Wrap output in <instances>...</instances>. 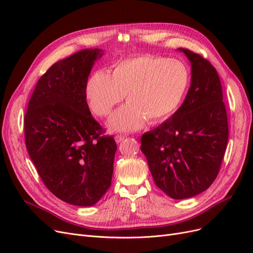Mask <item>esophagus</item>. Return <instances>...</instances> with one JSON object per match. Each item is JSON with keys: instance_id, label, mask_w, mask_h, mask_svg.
Returning a JSON list of instances; mask_svg holds the SVG:
<instances>
[{"instance_id": "esophagus-1", "label": "esophagus", "mask_w": 253, "mask_h": 253, "mask_svg": "<svg viewBox=\"0 0 253 253\" xmlns=\"http://www.w3.org/2000/svg\"><path fill=\"white\" fill-rule=\"evenodd\" d=\"M125 138H126V136H125V135H116V136H115V140H116V142H117V143L121 142V141L124 140Z\"/></svg>"}]
</instances>
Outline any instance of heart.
I'll use <instances>...</instances> for the list:
<instances>
[{
  "label": "heart",
  "instance_id": "heart-1",
  "mask_svg": "<svg viewBox=\"0 0 253 253\" xmlns=\"http://www.w3.org/2000/svg\"><path fill=\"white\" fill-rule=\"evenodd\" d=\"M189 84V72L181 61L138 56L121 61L112 76L97 71L85 87L88 106L100 117L108 116L126 95L128 103L113 113L108 126L114 132H131L169 119L178 110Z\"/></svg>",
  "mask_w": 253,
  "mask_h": 253
}]
</instances>
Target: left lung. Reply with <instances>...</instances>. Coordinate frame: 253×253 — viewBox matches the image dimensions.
<instances>
[{
    "instance_id": "1",
    "label": "left lung",
    "mask_w": 253,
    "mask_h": 253,
    "mask_svg": "<svg viewBox=\"0 0 253 253\" xmlns=\"http://www.w3.org/2000/svg\"><path fill=\"white\" fill-rule=\"evenodd\" d=\"M191 64L185 101L164 124L141 137L156 186L174 200L208 189L218 174L228 142V120L221 84L208 60L178 48Z\"/></svg>"
}]
</instances>
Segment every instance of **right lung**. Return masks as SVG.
Here are the masks:
<instances>
[{
    "label": "right lung",
    "instance_id": "right-lung-1",
    "mask_svg": "<svg viewBox=\"0 0 253 253\" xmlns=\"http://www.w3.org/2000/svg\"><path fill=\"white\" fill-rule=\"evenodd\" d=\"M103 50L58 61L38 81L24 118L28 154L44 185L67 204L93 206L111 187L117 144L93 118L85 87Z\"/></svg>",
    "mask_w": 253,
    "mask_h": 253
}]
</instances>
